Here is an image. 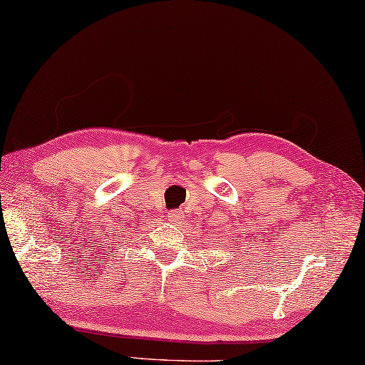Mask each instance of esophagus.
Instances as JSON below:
<instances>
[{"label":"esophagus","mask_w":365,"mask_h":365,"mask_svg":"<svg viewBox=\"0 0 365 365\" xmlns=\"http://www.w3.org/2000/svg\"><path fill=\"white\" fill-rule=\"evenodd\" d=\"M168 218H170L173 223H179L184 218V210L173 209V210H170V214H168Z\"/></svg>","instance_id":"1"}]
</instances>
